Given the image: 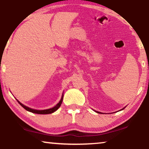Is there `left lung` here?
I'll return each instance as SVG.
<instances>
[{"instance_id": "8db88e82", "label": "left lung", "mask_w": 149, "mask_h": 149, "mask_svg": "<svg viewBox=\"0 0 149 149\" xmlns=\"http://www.w3.org/2000/svg\"><path fill=\"white\" fill-rule=\"evenodd\" d=\"M97 112V113H100V112Z\"/></svg>"}]
</instances>
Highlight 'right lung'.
<instances>
[{
  "label": "right lung",
  "instance_id": "right-lung-1",
  "mask_svg": "<svg viewBox=\"0 0 149 149\" xmlns=\"http://www.w3.org/2000/svg\"><path fill=\"white\" fill-rule=\"evenodd\" d=\"M62 101H63V96H62V97L61 99V100L59 101V102L57 104L56 106H54V107L52 108H50V109H47V110H34V109H32V108H30L27 107V106H25V105H23V104H22L21 102H19V101L17 100L18 102L19 103L20 105H21L22 107H23L27 111H29L31 112H33V113H35V114H52V113L56 111L58 108L60 107L61 104L62 103Z\"/></svg>",
  "mask_w": 149,
  "mask_h": 149
}]
</instances>
